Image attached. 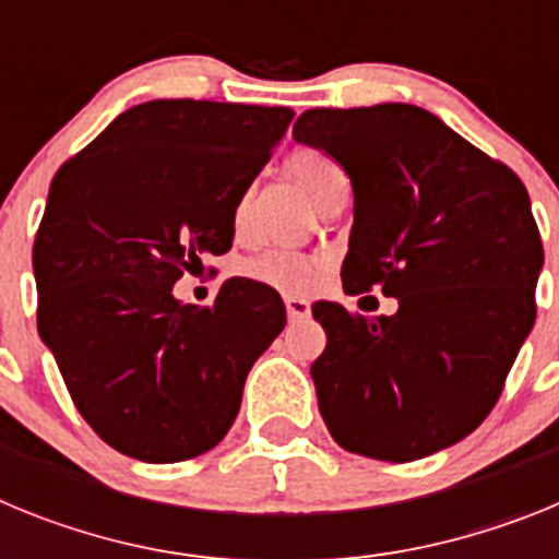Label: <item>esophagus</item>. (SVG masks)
Wrapping results in <instances>:
<instances>
[{
  "instance_id": "obj_1",
  "label": "esophagus",
  "mask_w": 559,
  "mask_h": 559,
  "mask_svg": "<svg viewBox=\"0 0 559 559\" xmlns=\"http://www.w3.org/2000/svg\"><path fill=\"white\" fill-rule=\"evenodd\" d=\"M285 308H288V319H294V322L310 319V302L305 296H285Z\"/></svg>"
}]
</instances>
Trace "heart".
<instances>
[{"label": "heart", "mask_w": 559, "mask_h": 559, "mask_svg": "<svg viewBox=\"0 0 559 559\" xmlns=\"http://www.w3.org/2000/svg\"><path fill=\"white\" fill-rule=\"evenodd\" d=\"M288 170L294 173L296 181L308 190L310 199L316 204H322V199L333 190L335 185L347 181L344 170H341L338 162L333 156H328L324 151H313V147H305V151L290 153ZM246 195H240L235 204V212H231V224H235L237 235L246 231ZM246 274L257 283L271 285L276 290H305L313 285V280L322 274V263L316 257L308 254H296V251L285 249H271L263 251L260 257L249 260L246 263Z\"/></svg>", "instance_id": "b5f03b06"}]
</instances>
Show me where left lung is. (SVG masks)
Listing matches in <instances>:
<instances>
[{"label": "left lung", "instance_id": "8db88e82", "mask_svg": "<svg viewBox=\"0 0 559 559\" xmlns=\"http://www.w3.org/2000/svg\"><path fill=\"white\" fill-rule=\"evenodd\" d=\"M294 140L349 176L355 221L341 280L378 288L397 313L319 302V412L344 451L431 456L476 431L535 324L543 243L515 173L408 103L310 108Z\"/></svg>", "mask_w": 559, "mask_h": 559}]
</instances>
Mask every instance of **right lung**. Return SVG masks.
Wrapping results in <instances>:
<instances>
[{"label":"right lung","mask_w":559,"mask_h":559,"mask_svg":"<svg viewBox=\"0 0 559 559\" xmlns=\"http://www.w3.org/2000/svg\"><path fill=\"white\" fill-rule=\"evenodd\" d=\"M294 111L151 100L122 111L56 173L33 243L38 335L97 437L151 464L215 448L254 360L285 328L274 288L246 276L210 308L173 285L231 249V212Z\"/></svg>","instance_id":"right-lung-1"}]
</instances>
